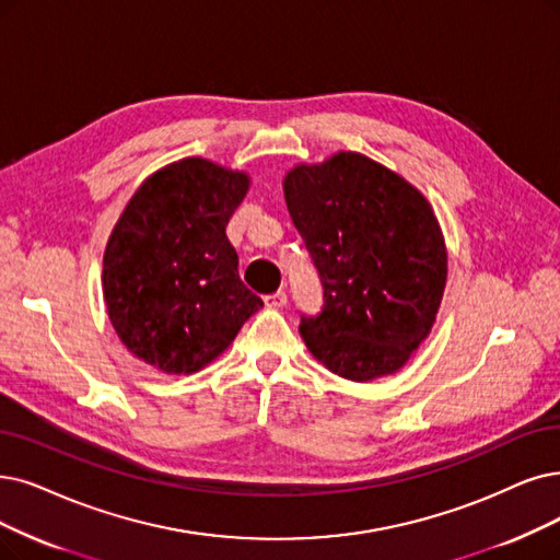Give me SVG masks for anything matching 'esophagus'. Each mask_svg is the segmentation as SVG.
<instances>
[{
  "label": "esophagus",
  "instance_id": "34e87169",
  "mask_svg": "<svg viewBox=\"0 0 560 560\" xmlns=\"http://www.w3.org/2000/svg\"><path fill=\"white\" fill-rule=\"evenodd\" d=\"M264 303H266V307H284L287 305V294L284 292H276L271 296H266Z\"/></svg>",
  "mask_w": 560,
  "mask_h": 560
}]
</instances>
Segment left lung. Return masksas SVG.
Here are the masks:
<instances>
[{
	"instance_id": "left-lung-1",
	"label": "left lung",
	"mask_w": 560,
	"mask_h": 560,
	"mask_svg": "<svg viewBox=\"0 0 560 560\" xmlns=\"http://www.w3.org/2000/svg\"><path fill=\"white\" fill-rule=\"evenodd\" d=\"M282 190L324 284L322 312L299 326L307 351L358 384L399 372L430 335L448 280L428 197L355 151L294 165Z\"/></svg>"
}]
</instances>
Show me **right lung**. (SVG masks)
Here are the masks:
<instances>
[{
    "instance_id": "1",
    "label": "right lung",
    "mask_w": 560,
    "mask_h": 560,
    "mask_svg": "<svg viewBox=\"0 0 560 560\" xmlns=\"http://www.w3.org/2000/svg\"><path fill=\"white\" fill-rule=\"evenodd\" d=\"M248 188V172L190 155L128 199L105 245L103 299L119 340L147 365L199 372L264 307L225 234Z\"/></svg>"
}]
</instances>
